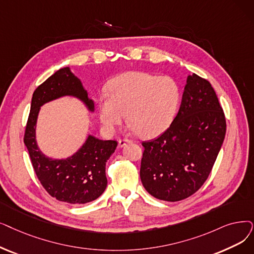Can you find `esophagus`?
I'll list each match as a JSON object with an SVG mask.
<instances>
[{"instance_id": "1", "label": "esophagus", "mask_w": 254, "mask_h": 254, "mask_svg": "<svg viewBox=\"0 0 254 254\" xmlns=\"http://www.w3.org/2000/svg\"><path fill=\"white\" fill-rule=\"evenodd\" d=\"M129 143H131V140H129V139H119L118 146L119 147H124L127 144H129Z\"/></svg>"}]
</instances>
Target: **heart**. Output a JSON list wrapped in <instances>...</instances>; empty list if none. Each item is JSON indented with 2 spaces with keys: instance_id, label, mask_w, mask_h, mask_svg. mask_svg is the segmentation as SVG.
Wrapping results in <instances>:
<instances>
[{
  "instance_id": "1",
  "label": "heart",
  "mask_w": 254,
  "mask_h": 254,
  "mask_svg": "<svg viewBox=\"0 0 254 254\" xmlns=\"http://www.w3.org/2000/svg\"><path fill=\"white\" fill-rule=\"evenodd\" d=\"M181 87L168 75L131 71L110 82L108 93L96 101L98 118L107 131L115 130L126 117L142 137L156 136L166 129L181 102Z\"/></svg>"
}]
</instances>
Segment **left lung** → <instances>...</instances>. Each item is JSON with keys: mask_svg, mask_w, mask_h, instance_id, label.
Here are the masks:
<instances>
[{"mask_svg": "<svg viewBox=\"0 0 254 254\" xmlns=\"http://www.w3.org/2000/svg\"><path fill=\"white\" fill-rule=\"evenodd\" d=\"M225 133V116L211 83L189 75L170 127L157 139L142 142L143 187L165 201L193 195L211 173Z\"/></svg>", "mask_w": 254, "mask_h": 254, "instance_id": "left-lung-1", "label": "left lung"}]
</instances>
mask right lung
Returning <instances> with one entry per match:
<instances>
[{"label":"right lung","mask_w":254,"mask_h":254,"mask_svg":"<svg viewBox=\"0 0 254 254\" xmlns=\"http://www.w3.org/2000/svg\"><path fill=\"white\" fill-rule=\"evenodd\" d=\"M66 95L79 98L90 112L94 111L93 101L88 98L82 82L69 67L60 68L33 93L24 142L32 166L46 191L59 201L84 204L95 200L106 190V163L115 151L117 142L89 135L82 147L69 158L57 160L43 154L35 133L40 107Z\"/></svg>","instance_id":"obj_1"}]
</instances>
